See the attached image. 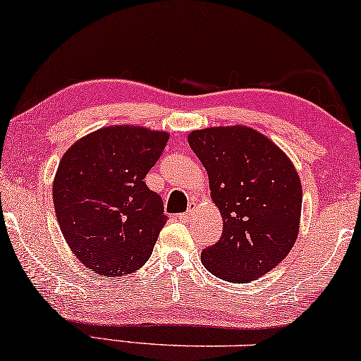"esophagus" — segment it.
Here are the masks:
<instances>
[{"label": "esophagus", "mask_w": 361, "mask_h": 361, "mask_svg": "<svg viewBox=\"0 0 361 361\" xmlns=\"http://www.w3.org/2000/svg\"><path fill=\"white\" fill-rule=\"evenodd\" d=\"M195 213H197V203L195 202H190V203H188L187 212L184 214H179V216H177V218L182 219V221H187V219L193 218V214H195Z\"/></svg>", "instance_id": "34e87169"}]
</instances>
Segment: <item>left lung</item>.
Returning a JSON list of instances; mask_svg holds the SVG:
<instances>
[{
  "label": "left lung",
  "instance_id": "left-lung-1",
  "mask_svg": "<svg viewBox=\"0 0 361 361\" xmlns=\"http://www.w3.org/2000/svg\"><path fill=\"white\" fill-rule=\"evenodd\" d=\"M188 145L204 166L223 235L202 252L213 276L245 284L269 273L297 240L302 182L290 158L247 126L193 130Z\"/></svg>",
  "mask_w": 361,
  "mask_h": 361
}]
</instances>
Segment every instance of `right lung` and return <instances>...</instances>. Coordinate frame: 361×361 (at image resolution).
<instances>
[{"mask_svg": "<svg viewBox=\"0 0 361 361\" xmlns=\"http://www.w3.org/2000/svg\"><path fill=\"white\" fill-rule=\"evenodd\" d=\"M169 134L142 126H108L82 137L61 158L53 203L61 232L82 264L121 277L152 257L166 224L163 200L145 176Z\"/></svg>", "mask_w": 361, "mask_h": 361, "instance_id": "obj_1", "label": "right lung"}]
</instances>
